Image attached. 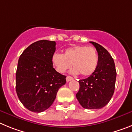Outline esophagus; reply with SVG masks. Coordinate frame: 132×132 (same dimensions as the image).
I'll return each mask as SVG.
<instances>
[{
  "instance_id": "obj_1",
  "label": "esophagus",
  "mask_w": 132,
  "mask_h": 132,
  "mask_svg": "<svg viewBox=\"0 0 132 132\" xmlns=\"http://www.w3.org/2000/svg\"><path fill=\"white\" fill-rule=\"evenodd\" d=\"M72 79H73V78H72V77L68 76L66 77V81H67L68 82V81H70L72 80Z\"/></svg>"
}]
</instances>
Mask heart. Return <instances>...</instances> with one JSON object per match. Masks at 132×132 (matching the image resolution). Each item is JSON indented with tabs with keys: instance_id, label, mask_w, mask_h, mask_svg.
Masks as SVG:
<instances>
[{
	"instance_id": "heart-1",
	"label": "heart",
	"mask_w": 132,
	"mask_h": 132,
	"mask_svg": "<svg viewBox=\"0 0 132 132\" xmlns=\"http://www.w3.org/2000/svg\"><path fill=\"white\" fill-rule=\"evenodd\" d=\"M52 64L59 73H64L73 66V74L81 73L89 76L95 72L98 66V56L95 48L85 45H76L64 51L63 55L54 53L51 58Z\"/></svg>"
}]
</instances>
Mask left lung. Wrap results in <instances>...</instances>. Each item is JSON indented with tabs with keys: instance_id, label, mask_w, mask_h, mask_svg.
Wrapping results in <instances>:
<instances>
[{
	"instance_id": "8db88e82",
	"label": "left lung",
	"mask_w": 132,
	"mask_h": 132,
	"mask_svg": "<svg viewBox=\"0 0 132 132\" xmlns=\"http://www.w3.org/2000/svg\"><path fill=\"white\" fill-rule=\"evenodd\" d=\"M90 43L98 53V66L89 77L79 80V89L76 98L84 109H99L107 104L113 95L116 71L110 53L99 44Z\"/></svg>"
}]
</instances>
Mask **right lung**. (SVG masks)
I'll return each mask as SVG.
<instances>
[{"label": "right lung", "instance_id": "1", "mask_svg": "<svg viewBox=\"0 0 132 132\" xmlns=\"http://www.w3.org/2000/svg\"><path fill=\"white\" fill-rule=\"evenodd\" d=\"M55 41L41 40L32 43L20 55L16 74V91L28 110L41 112L51 106L66 76L56 71L51 58Z\"/></svg>", "mask_w": 132, "mask_h": 132}]
</instances>
